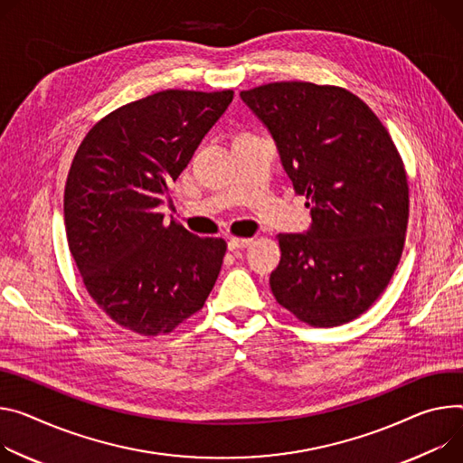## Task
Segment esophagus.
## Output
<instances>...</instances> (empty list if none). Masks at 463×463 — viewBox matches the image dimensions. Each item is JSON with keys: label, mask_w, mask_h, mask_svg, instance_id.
<instances>
[{"label": "esophagus", "mask_w": 463, "mask_h": 463, "mask_svg": "<svg viewBox=\"0 0 463 463\" xmlns=\"http://www.w3.org/2000/svg\"><path fill=\"white\" fill-rule=\"evenodd\" d=\"M250 243H253V238H236V236H232V238L229 240V249H231V250H236V249L249 247Z\"/></svg>", "instance_id": "obj_1"}]
</instances>
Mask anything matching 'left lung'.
Wrapping results in <instances>:
<instances>
[{"instance_id":"8db88e82","label":"left lung","mask_w":463,"mask_h":463,"mask_svg":"<svg viewBox=\"0 0 463 463\" xmlns=\"http://www.w3.org/2000/svg\"><path fill=\"white\" fill-rule=\"evenodd\" d=\"M240 96L268 125L314 222L277 236V303L310 326L356 319L383 296L406 240L408 179L388 129L342 87L280 80Z\"/></svg>"}]
</instances>
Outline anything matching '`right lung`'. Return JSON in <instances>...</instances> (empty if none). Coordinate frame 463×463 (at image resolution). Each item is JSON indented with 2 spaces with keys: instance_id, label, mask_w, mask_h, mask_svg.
Listing matches in <instances>:
<instances>
[{
  "instance_id": "1",
  "label": "right lung",
  "mask_w": 463,
  "mask_h": 463,
  "mask_svg": "<svg viewBox=\"0 0 463 463\" xmlns=\"http://www.w3.org/2000/svg\"><path fill=\"white\" fill-rule=\"evenodd\" d=\"M232 90H162L123 105L82 138L64 186L70 253L89 296L121 328L174 332L199 312L227 243L201 238L156 206L188 165Z\"/></svg>"
}]
</instances>
